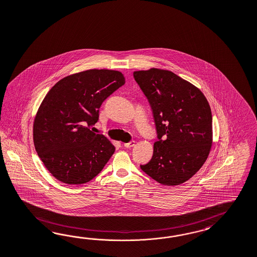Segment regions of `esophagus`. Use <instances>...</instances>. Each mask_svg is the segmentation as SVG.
<instances>
[{
  "label": "esophagus",
  "mask_w": 257,
  "mask_h": 257,
  "mask_svg": "<svg viewBox=\"0 0 257 257\" xmlns=\"http://www.w3.org/2000/svg\"><path fill=\"white\" fill-rule=\"evenodd\" d=\"M135 141L132 140V141H130V142H128V143H124V147L125 148H131V147H134L135 146Z\"/></svg>",
  "instance_id": "esophagus-1"
}]
</instances>
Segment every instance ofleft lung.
I'll list each match as a JSON object with an SVG mask.
<instances>
[{"instance_id": "8db88e82", "label": "left lung", "mask_w": 257, "mask_h": 257, "mask_svg": "<svg viewBox=\"0 0 257 257\" xmlns=\"http://www.w3.org/2000/svg\"><path fill=\"white\" fill-rule=\"evenodd\" d=\"M153 110L158 140L140 169L165 186L190 179L206 161L212 146V114L202 91L170 70L134 72Z\"/></svg>"}]
</instances>
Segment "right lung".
Listing matches in <instances>:
<instances>
[{
	"label": "right lung",
	"instance_id": "1",
	"mask_svg": "<svg viewBox=\"0 0 257 257\" xmlns=\"http://www.w3.org/2000/svg\"><path fill=\"white\" fill-rule=\"evenodd\" d=\"M124 84L117 70H88L63 78L47 93L35 117L34 144L56 179L82 185L108 162L114 145L90 127L101 103Z\"/></svg>",
	"mask_w": 257,
	"mask_h": 257
}]
</instances>
